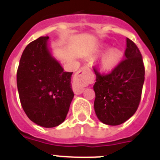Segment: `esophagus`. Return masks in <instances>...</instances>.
Segmentation results:
<instances>
[{"label":"esophagus","instance_id":"esophagus-1","mask_svg":"<svg viewBox=\"0 0 160 160\" xmlns=\"http://www.w3.org/2000/svg\"><path fill=\"white\" fill-rule=\"evenodd\" d=\"M87 70H88V69H87V67L82 68V69H80V70L77 72V73H76V74H79V73H84L85 72L87 71ZM73 92H74V94H81L84 91V88H82V87H79V86H78V85H74V86H73Z\"/></svg>","mask_w":160,"mask_h":160}]
</instances>
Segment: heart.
I'll list each match as a JSON object with an SVG mask.
<instances>
[{
    "mask_svg": "<svg viewBox=\"0 0 160 160\" xmlns=\"http://www.w3.org/2000/svg\"><path fill=\"white\" fill-rule=\"evenodd\" d=\"M122 58L121 50L115 48L107 49L100 59V66L105 70H112L119 65Z\"/></svg>",
    "mask_w": 160,
    "mask_h": 160,
    "instance_id": "heart-1",
    "label": "heart"
}]
</instances>
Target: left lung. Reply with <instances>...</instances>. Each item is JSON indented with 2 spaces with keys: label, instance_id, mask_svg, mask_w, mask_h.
Instances as JSON below:
<instances>
[{
  "label": "left lung",
  "instance_id": "obj_1",
  "mask_svg": "<svg viewBox=\"0 0 160 160\" xmlns=\"http://www.w3.org/2000/svg\"><path fill=\"white\" fill-rule=\"evenodd\" d=\"M126 41V59L111 73L102 74L94 69V111L107 125L123 123L135 114L140 102L145 74L142 55L132 41Z\"/></svg>",
  "mask_w": 160,
  "mask_h": 160
}]
</instances>
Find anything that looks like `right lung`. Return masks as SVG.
<instances>
[{
  "label": "right lung",
  "instance_id": "right-lung-1",
  "mask_svg": "<svg viewBox=\"0 0 160 160\" xmlns=\"http://www.w3.org/2000/svg\"><path fill=\"white\" fill-rule=\"evenodd\" d=\"M49 37L29 43L22 53L17 85L20 101L28 118L50 128L65 121L74 94L73 72H65L51 53Z\"/></svg>",
  "mask_w": 160,
  "mask_h": 160
}]
</instances>
